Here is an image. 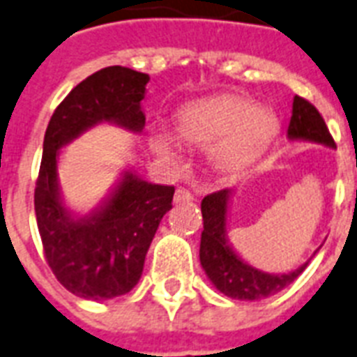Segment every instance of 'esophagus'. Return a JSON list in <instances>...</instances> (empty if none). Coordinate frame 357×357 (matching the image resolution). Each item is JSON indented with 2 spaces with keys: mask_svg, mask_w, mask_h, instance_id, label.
I'll list each match as a JSON object with an SVG mask.
<instances>
[{
  "mask_svg": "<svg viewBox=\"0 0 357 357\" xmlns=\"http://www.w3.org/2000/svg\"><path fill=\"white\" fill-rule=\"evenodd\" d=\"M175 203H190V201H193V195L190 190H186V188H176V192H175Z\"/></svg>",
  "mask_w": 357,
  "mask_h": 357,
  "instance_id": "1",
  "label": "esophagus"
}]
</instances>
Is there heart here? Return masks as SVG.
<instances>
[{
	"label": "heart",
	"instance_id": "obj_1",
	"mask_svg": "<svg viewBox=\"0 0 357 357\" xmlns=\"http://www.w3.org/2000/svg\"><path fill=\"white\" fill-rule=\"evenodd\" d=\"M178 134L192 145L212 147V158L225 171L242 169L275 134L272 112L240 96H220L184 107L176 121ZM156 153L175 158L178 147L169 134L153 135Z\"/></svg>",
	"mask_w": 357,
	"mask_h": 357
}]
</instances>
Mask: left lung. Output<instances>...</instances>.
Here are the masks:
<instances>
[{"instance_id": "8db88e82", "label": "left lung", "mask_w": 357, "mask_h": 357, "mask_svg": "<svg viewBox=\"0 0 357 357\" xmlns=\"http://www.w3.org/2000/svg\"><path fill=\"white\" fill-rule=\"evenodd\" d=\"M287 135L291 141H311L324 147L335 149V141L331 137L319 109L302 96H294ZM231 195L233 190L227 188L210 193L201 201V212H203V233H201V248H199L201 266L212 284L225 296L233 300H244V302L264 300L289 287L305 270L309 261L287 273L262 272L259 268L251 266L250 262H245L233 250L227 238Z\"/></svg>"}]
</instances>
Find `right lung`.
<instances>
[{
    "instance_id": "obj_1",
    "label": "right lung",
    "mask_w": 357,
    "mask_h": 357,
    "mask_svg": "<svg viewBox=\"0 0 357 357\" xmlns=\"http://www.w3.org/2000/svg\"><path fill=\"white\" fill-rule=\"evenodd\" d=\"M149 74L107 66L74 87L50 119L35 188V214L44 255L66 291L85 300H109L134 289L165 212L173 186L143 181L126 169L109 195L89 214H74L61 197V149L102 123L141 132Z\"/></svg>"
}]
</instances>
